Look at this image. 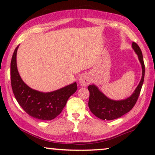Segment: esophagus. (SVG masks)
Masks as SVG:
<instances>
[{"instance_id": "esophagus-1", "label": "esophagus", "mask_w": 155, "mask_h": 155, "mask_svg": "<svg viewBox=\"0 0 155 155\" xmlns=\"http://www.w3.org/2000/svg\"><path fill=\"white\" fill-rule=\"evenodd\" d=\"M79 82L82 86L87 87L90 84V78L87 74H82L79 77Z\"/></svg>"}]
</instances>
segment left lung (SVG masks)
I'll use <instances>...</instances> for the list:
<instances>
[{"mask_svg":"<svg viewBox=\"0 0 155 155\" xmlns=\"http://www.w3.org/2000/svg\"><path fill=\"white\" fill-rule=\"evenodd\" d=\"M132 48L138 57L142 67V78L138 85L130 97L120 100H114L107 97L98 87L94 84L88 86L90 92L88 106L92 113L102 120H114L130 111L135 106L140 92L145 77V64L143 54L138 45L132 43Z\"/></svg>","mask_w":155,"mask_h":155,"instance_id":"1","label":"left lung"}]
</instances>
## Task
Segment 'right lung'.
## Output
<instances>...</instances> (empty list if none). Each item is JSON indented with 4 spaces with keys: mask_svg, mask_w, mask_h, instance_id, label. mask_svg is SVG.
<instances>
[{
    "mask_svg": "<svg viewBox=\"0 0 155 155\" xmlns=\"http://www.w3.org/2000/svg\"><path fill=\"white\" fill-rule=\"evenodd\" d=\"M17 46L10 63V78L13 94L20 107L31 117L50 120L59 115L68 99L78 90L77 83L70 84L58 90L43 92L29 87L21 78L17 66Z\"/></svg>",
    "mask_w": 155,
    "mask_h": 155,
    "instance_id": "add662e5",
    "label": "right lung"
}]
</instances>
